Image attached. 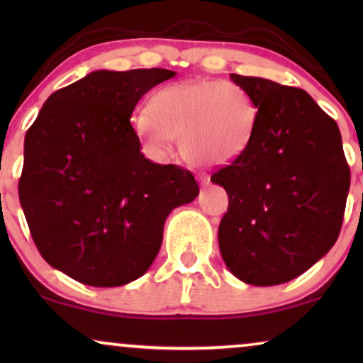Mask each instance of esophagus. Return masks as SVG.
I'll use <instances>...</instances> for the list:
<instances>
[{
    "instance_id": "34e87169",
    "label": "esophagus",
    "mask_w": 363,
    "mask_h": 363,
    "mask_svg": "<svg viewBox=\"0 0 363 363\" xmlns=\"http://www.w3.org/2000/svg\"><path fill=\"white\" fill-rule=\"evenodd\" d=\"M200 180H201V185H203V186H208V185H210V177L201 175Z\"/></svg>"
}]
</instances>
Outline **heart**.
<instances>
[{
    "label": "heart",
    "mask_w": 363,
    "mask_h": 363,
    "mask_svg": "<svg viewBox=\"0 0 363 363\" xmlns=\"http://www.w3.org/2000/svg\"><path fill=\"white\" fill-rule=\"evenodd\" d=\"M256 108L245 89L231 81H185L165 86L137 112L133 128L148 148L163 152L180 138V153L200 167L226 165L247 150Z\"/></svg>",
    "instance_id": "b5f03b06"
}]
</instances>
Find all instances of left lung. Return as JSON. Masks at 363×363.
<instances>
[{
  "label": "left lung",
  "instance_id": "8db88e82",
  "mask_svg": "<svg viewBox=\"0 0 363 363\" xmlns=\"http://www.w3.org/2000/svg\"><path fill=\"white\" fill-rule=\"evenodd\" d=\"M230 77L257 112L247 150L211 177L230 200L218 242L233 276L277 286L335 245L350 170L335 121L306 91L262 77Z\"/></svg>",
  "mask_w": 363,
  "mask_h": 363
}]
</instances>
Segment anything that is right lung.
<instances>
[{"instance_id": "obj_1", "label": "right lung", "mask_w": 363, "mask_h": 363, "mask_svg": "<svg viewBox=\"0 0 363 363\" xmlns=\"http://www.w3.org/2000/svg\"><path fill=\"white\" fill-rule=\"evenodd\" d=\"M168 69L94 71L49 96L24 137L19 201L41 256L82 284L145 274L163 225L200 193L191 172L145 158L130 117Z\"/></svg>"}]
</instances>
